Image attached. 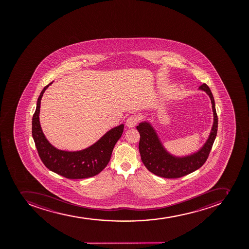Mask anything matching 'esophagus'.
<instances>
[{
    "label": "esophagus",
    "instance_id": "1",
    "mask_svg": "<svg viewBox=\"0 0 249 249\" xmlns=\"http://www.w3.org/2000/svg\"><path fill=\"white\" fill-rule=\"evenodd\" d=\"M139 122V117L137 116V115H131V116L128 118L125 124H126V125H127L128 127H134V126H135V125L138 124Z\"/></svg>",
    "mask_w": 249,
    "mask_h": 249
}]
</instances>
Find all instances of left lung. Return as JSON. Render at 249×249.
Here are the masks:
<instances>
[{"instance_id":"1","label":"left lung","mask_w":249,"mask_h":249,"mask_svg":"<svg viewBox=\"0 0 249 249\" xmlns=\"http://www.w3.org/2000/svg\"><path fill=\"white\" fill-rule=\"evenodd\" d=\"M199 88L205 90L211 99L214 122L209 139L196 154L184 158L172 156L164 149L150 124L144 122L137 125V130L140 134L139 148L142 161L146 169L157 176L179 178L198 170L209 158L217 133L218 118L211 90L206 84H201Z\"/></svg>"}]
</instances>
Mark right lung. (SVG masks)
<instances>
[{
  "label": "right lung",
  "mask_w": 249,
  "mask_h": 249,
  "mask_svg": "<svg viewBox=\"0 0 249 249\" xmlns=\"http://www.w3.org/2000/svg\"><path fill=\"white\" fill-rule=\"evenodd\" d=\"M53 82L44 87L38 98L32 122V134L38 154L49 170L69 179L88 178L99 174L110 161L113 149L124 132V125L113 128L99 141L85 150L75 152L60 150L47 140L40 127V100L44 91Z\"/></svg>",
  "instance_id": "right-lung-1"
}]
</instances>
